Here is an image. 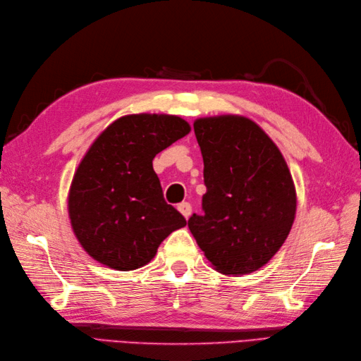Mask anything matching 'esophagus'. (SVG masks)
<instances>
[{
    "instance_id": "1",
    "label": "esophagus",
    "mask_w": 361,
    "mask_h": 361,
    "mask_svg": "<svg viewBox=\"0 0 361 361\" xmlns=\"http://www.w3.org/2000/svg\"><path fill=\"white\" fill-rule=\"evenodd\" d=\"M176 209H178L183 214V217L189 219L190 217V212H192V206L185 202V203H180L178 206H176Z\"/></svg>"
}]
</instances>
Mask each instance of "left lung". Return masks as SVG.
I'll list each match as a JSON object with an SVG mask.
<instances>
[{
    "mask_svg": "<svg viewBox=\"0 0 361 361\" xmlns=\"http://www.w3.org/2000/svg\"><path fill=\"white\" fill-rule=\"evenodd\" d=\"M203 216L188 226L217 271H257L279 251L296 216V189L278 145L240 114L198 118Z\"/></svg>",
    "mask_w": 361,
    "mask_h": 361,
    "instance_id": "left-lung-1",
    "label": "left lung"
}]
</instances>
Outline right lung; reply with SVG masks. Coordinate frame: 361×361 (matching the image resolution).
Masks as SVG:
<instances>
[{
    "instance_id": "1",
    "label": "right lung",
    "mask_w": 361,
    "mask_h": 361,
    "mask_svg": "<svg viewBox=\"0 0 361 361\" xmlns=\"http://www.w3.org/2000/svg\"><path fill=\"white\" fill-rule=\"evenodd\" d=\"M190 132L175 114H127L106 127L75 169L68 216L88 255L113 270L147 265L186 220L163 198L152 161Z\"/></svg>"
}]
</instances>
